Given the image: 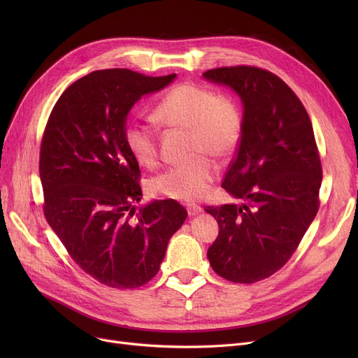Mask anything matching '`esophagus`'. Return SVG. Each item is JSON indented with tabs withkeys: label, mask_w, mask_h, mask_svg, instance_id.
Masks as SVG:
<instances>
[{
	"label": "esophagus",
	"mask_w": 358,
	"mask_h": 358,
	"mask_svg": "<svg viewBox=\"0 0 358 358\" xmlns=\"http://www.w3.org/2000/svg\"><path fill=\"white\" fill-rule=\"evenodd\" d=\"M187 212H189L190 216H196V215L201 213L203 209L200 208V206H197V204H189V206H187Z\"/></svg>",
	"instance_id": "1"
}]
</instances>
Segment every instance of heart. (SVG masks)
Returning a JSON list of instances; mask_svg holds the SVG:
<instances>
[{
    "instance_id": "obj_1",
    "label": "heart",
    "mask_w": 358,
    "mask_h": 358,
    "mask_svg": "<svg viewBox=\"0 0 358 358\" xmlns=\"http://www.w3.org/2000/svg\"><path fill=\"white\" fill-rule=\"evenodd\" d=\"M154 117L165 127L189 130L190 157L196 158L152 178L150 190L180 201L203 199L217 177V166L204 155L227 161L235 154L243 130L239 107L209 88L184 83L165 94L154 110ZM124 141L142 166L157 165L159 142L154 127L131 122L124 130Z\"/></svg>"
}]
</instances>
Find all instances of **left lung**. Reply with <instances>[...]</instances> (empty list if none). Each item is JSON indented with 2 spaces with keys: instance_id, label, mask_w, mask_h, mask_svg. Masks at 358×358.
<instances>
[{
  "instance_id": "obj_1",
  "label": "left lung",
  "mask_w": 358,
  "mask_h": 358,
  "mask_svg": "<svg viewBox=\"0 0 358 358\" xmlns=\"http://www.w3.org/2000/svg\"><path fill=\"white\" fill-rule=\"evenodd\" d=\"M203 77L231 87L243 106V130L222 187L242 204L208 206L219 235L208 258L216 274L250 285L290 259L319 209L322 165L305 106L277 75L223 66Z\"/></svg>"
}]
</instances>
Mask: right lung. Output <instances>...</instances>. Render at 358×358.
<instances>
[{
    "mask_svg": "<svg viewBox=\"0 0 358 358\" xmlns=\"http://www.w3.org/2000/svg\"><path fill=\"white\" fill-rule=\"evenodd\" d=\"M174 78L94 71L62 92L43 131L45 217L71 258L113 289L146 285L187 217L173 199L154 200L136 213L141 169L124 141L130 108Z\"/></svg>",
    "mask_w": 358,
    "mask_h": 358,
    "instance_id": "obj_1",
    "label": "right lung"
}]
</instances>
